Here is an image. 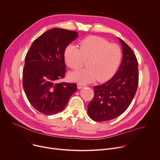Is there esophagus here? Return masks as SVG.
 I'll return each instance as SVG.
<instances>
[{
    "instance_id": "obj_1",
    "label": "esophagus",
    "mask_w": 160,
    "mask_h": 160,
    "mask_svg": "<svg viewBox=\"0 0 160 160\" xmlns=\"http://www.w3.org/2000/svg\"><path fill=\"white\" fill-rule=\"evenodd\" d=\"M77 86H78V89H81V88H82L84 87V84H83L82 83H80V82H78V84H77Z\"/></svg>"
}]
</instances>
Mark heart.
Here are the masks:
<instances>
[{
    "instance_id": "obj_1",
    "label": "heart",
    "mask_w": 160,
    "mask_h": 160,
    "mask_svg": "<svg viewBox=\"0 0 160 160\" xmlns=\"http://www.w3.org/2000/svg\"><path fill=\"white\" fill-rule=\"evenodd\" d=\"M123 53L116 44L102 37L92 35L79 42V49L69 44L64 51V61L73 70L79 68L86 62L87 68L70 73L72 81L88 83L98 80L105 82L114 76L118 69Z\"/></svg>"
}]
</instances>
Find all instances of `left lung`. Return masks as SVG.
<instances>
[{
	"instance_id": "left-lung-1",
	"label": "left lung",
	"mask_w": 160,
	"mask_h": 160,
	"mask_svg": "<svg viewBox=\"0 0 160 160\" xmlns=\"http://www.w3.org/2000/svg\"><path fill=\"white\" fill-rule=\"evenodd\" d=\"M119 39L123 59L118 72L105 83L93 87L94 96L88 105V116L93 121H106L121 115L132 102L138 88V60L129 46Z\"/></svg>"
}]
</instances>
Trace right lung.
<instances>
[{"label": "right lung", "mask_w": 160, "mask_h": 160, "mask_svg": "<svg viewBox=\"0 0 160 160\" xmlns=\"http://www.w3.org/2000/svg\"><path fill=\"white\" fill-rule=\"evenodd\" d=\"M78 36L76 32L52 28L36 39L25 57L22 85L30 104L41 113L61 112L78 90L76 83L58 82L64 78V51Z\"/></svg>", "instance_id": "right-lung-1"}]
</instances>
